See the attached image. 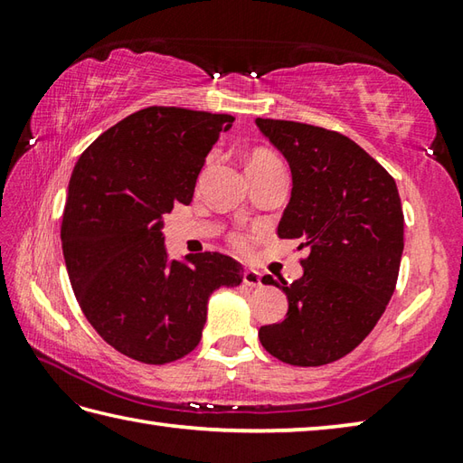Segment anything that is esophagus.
I'll return each instance as SVG.
<instances>
[{
	"label": "esophagus",
	"instance_id": "esophagus-1",
	"mask_svg": "<svg viewBox=\"0 0 463 463\" xmlns=\"http://www.w3.org/2000/svg\"><path fill=\"white\" fill-rule=\"evenodd\" d=\"M242 282L247 284V287H250V288H254V287H260V284H262L260 272H259V270H254V269H247V270L242 272Z\"/></svg>",
	"mask_w": 463,
	"mask_h": 463
}]
</instances>
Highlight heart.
<instances>
[{"instance_id":"obj_1","label":"heart","mask_w":463,"mask_h":463,"mask_svg":"<svg viewBox=\"0 0 463 463\" xmlns=\"http://www.w3.org/2000/svg\"><path fill=\"white\" fill-rule=\"evenodd\" d=\"M270 163H280V161L277 159V155L267 149H257L249 156V166H260V165H270ZM231 239H232V244H237V247H244V244H247V237H242V234H232Z\"/></svg>"}]
</instances>
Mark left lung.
Here are the masks:
<instances>
[{
    "label": "left lung",
    "mask_w": 463,
    "mask_h": 463,
    "mask_svg": "<svg viewBox=\"0 0 463 463\" xmlns=\"http://www.w3.org/2000/svg\"><path fill=\"white\" fill-rule=\"evenodd\" d=\"M292 173L290 203L279 237L300 241L304 274L282 287L287 318L260 326V344L292 366H322L346 356L368 336L394 294L404 213L396 181L336 131L307 123L257 119Z\"/></svg>",
    "instance_id": "1"
}]
</instances>
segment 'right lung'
Here are the masks:
<instances>
[{"label":"right lung","mask_w":463,"mask_h":463,"mask_svg":"<svg viewBox=\"0 0 463 463\" xmlns=\"http://www.w3.org/2000/svg\"><path fill=\"white\" fill-rule=\"evenodd\" d=\"M234 117L146 107L87 146L69 181L61 244L75 298L97 334L143 364L196 348L206 302L239 287L242 267L221 252L169 260L163 214L193 201L206 155Z\"/></svg>","instance_id":"obj_1"}]
</instances>
